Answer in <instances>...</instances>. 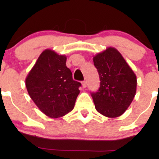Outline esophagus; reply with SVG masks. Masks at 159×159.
I'll return each mask as SVG.
<instances>
[{
  "label": "esophagus",
  "mask_w": 159,
  "mask_h": 159,
  "mask_svg": "<svg viewBox=\"0 0 159 159\" xmlns=\"http://www.w3.org/2000/svg\"><path fill=\"white\" fill-rule=\"evenodd\" d=\"M81 84H82V87H83V88H85V87H87V82H86L85 81H82Z\"/></svg>",
  "instance_id": "obj_1"
}]
</instances>
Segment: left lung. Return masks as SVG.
Masks as SVG:
<instances>
[{
    "instance_id": "obj_1",
    "label": "left lung",
    "mask_w": 159,
    "mask_h": 159,
    "mask_svg": "<svg viewBox=\"0 0 159 159\" xmlns=\"http://www.w3.org/2000/svg\"><path fill=\"white\" fill-rule=\"evenodd\" d=\"M100 87L91 93L96 111L107 117L121 116L134 99L137 78L117 49L108 47L93 57Z\"/></svg>"
}]
</instances>
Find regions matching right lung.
Instances as JSON below:
<instances>
[{
  "mask_svg": "<svg viewBox=\"0 0 159 159\" xmlns=\"http://www.w3.org/2000/svg\"><path fill=\"white\" fill-rule=\"evenodd\" d=\"M66 61V56L45 49L25 79L27 92L34 102L43 114L54 119L72 111L81 85L72 79Z\"/></svg>",
  "mask_w": 159,
  "mask_h": 159,
  "instance_id": "1",
  "label": "right lung"
}]
</instances>
